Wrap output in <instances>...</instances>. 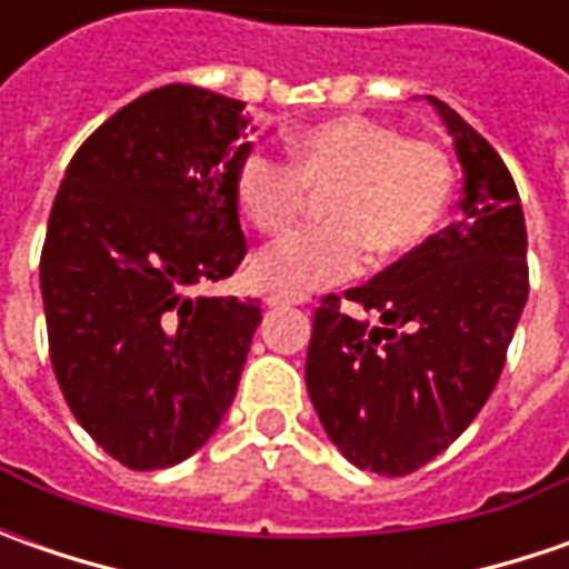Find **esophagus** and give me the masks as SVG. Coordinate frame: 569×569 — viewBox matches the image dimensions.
Masks as SVG:
<instances>
[{
  "mask_svg": "<svg viewBox=\"0 0 569 569\" xmlns=\"http://www.w3.org/2000/svg\"><path fill=\"white\" fill-rule=\"evenodd\" d=\"M295 303H307V297L284 295V291H272V295H266V307H295Z\"/></svg>",
  "mask_w": 569,
  "mask_h": 569,
  "instance_id": "34e87169",
  "label": "esophagus"
}]
</instances>
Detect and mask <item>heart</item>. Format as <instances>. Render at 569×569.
<instances>
[{
    "instance_id": "1",
    "label": "heart",
    "mask_w": 569,
    "mask_h": 569,
    "mask_svg": "<svg viewBox=\"0 0 569 569\" xmlns=\"http://www.w3.org/2000/svg\"><path fill=\"white\" fill-rule=\"evenodd\" d=\"M288 161L250 151L233 177L243 218L259 233H284L326 196L319 228L300 230L252 259L266 291L307 295L339 284L367 259L389 262L421 250L440 230L452 199V161L437 142L408 139L370 117H336L295 132Z\"/></svg>"
}]
</instances>
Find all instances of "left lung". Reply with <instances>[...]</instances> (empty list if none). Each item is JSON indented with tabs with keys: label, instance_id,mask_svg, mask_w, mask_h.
Returning a JSON list of instances; mask_svg holds the SVG:
<instances>
[{
	"label": "left lung",
	"instance_id": "8db88e82",
	"mask_svg": "<svg viewBox=\"0 0 569 569\" xmlns=\"http://www.w3.org/2000/svg\"><path fill=\"white\" fill-rule=\"evenodd\" d=\"M462 164V218L433 233L345 300L382 326L348 317L339 295L313 313L307 392L348 462L402 478L443 449L485 408L529 297L526 218L491 142L449 103Z\"/></svg>",
	"mask_w": 569,
	"mask_h": 569
}]
</instances>
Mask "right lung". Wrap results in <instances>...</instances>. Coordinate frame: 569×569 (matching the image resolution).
Returning <instances> with one entry per match:
<instances>
[{"instance_id": "obj_1", "label": "right lung", "mask_w": 569, "mask_h": 569, "mask_svg": "<svg viewBox=\"0 0 569 569\" xmlns=\"http://www.w3.org/2000/svg\"><path fill=\"white\" fill-rule=\"evenodd\" d=\"M243 103L164 84L69 161L40 252L50 363L94 443L136 471L183 462L237 396L256 300L202 297L247 256L233 196Z\"/></svg>"}]
</instances>
